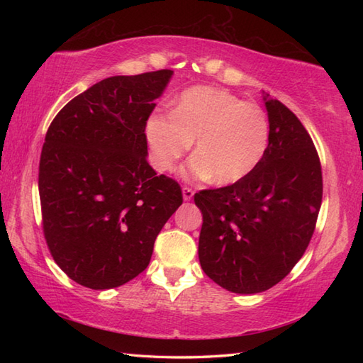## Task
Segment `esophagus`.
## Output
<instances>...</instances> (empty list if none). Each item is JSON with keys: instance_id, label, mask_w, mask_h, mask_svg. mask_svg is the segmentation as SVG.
<instances>
[{"instance_id": "34e87169", "label": "esophagus", "mask_w": 363, "mask_h": 363, "mask_svg": "<svg viewBox=\"0 0 363 363\" xmlns=\"http://www.w3.org/2000/svg\"><path fill=\"white\" fill-rule=\"evenodd\" d=\"M194 195H195V191L191 190L190 187H182V196H184V199H186V201H190V199L194 198Z\"/></svg>"}]
</instances>
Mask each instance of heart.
I'll use <instances>...</instances> for the list:
<instances>
[{
  "label": "heart",
  "instance_id": "1",
  "mask_svg": "<svg viewBox=\"0 0 363 363\" xmlns=\"http://www.w3.org/2000/svg\"><path fill=\"white\" fill-rule=\"evenodd\" d=\"M268 138L269 123L260 106L209 86L186 90L172 113H154L146 123L154 168L172 172L195 140L196 154L184 167V177H211L218 186L248 176L264 157Z\"/></svg>",
  "mask_w": 363,
  "mask_h": 363
}]
</instances>
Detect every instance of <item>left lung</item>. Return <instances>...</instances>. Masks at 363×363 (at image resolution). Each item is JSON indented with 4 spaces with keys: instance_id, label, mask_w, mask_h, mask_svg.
<instances>
[{
    "instance_id": "left-lung-1",
    "label": "left lung",
    "mask_w": 363,
    "mask_h": 363,
    "mask_svg": "<svg viewBox=\"0 0 363 363\" xmlns=\"http://www.w3.org/2000/svg\"><path fill=\"white\" fill-rule=\"evenodd\" d=\"M267 99V98H265ZM264 157L242 181L199 190V264L220 287L259 293L287 276L311 243L323 199L317 148L287 106L267 99Z\"/></svg>"
}]
</instances>
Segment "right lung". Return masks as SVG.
<instances>
[{"label": "right lung", "instance_id": "obj_1", "mask_svg": "<svg viewBox=\"0 0 363 363\" xmlns=\"http://www.w3.org/2000/svg\"><path fill=\"white\" fill-rule=\"evenodd\" d=\"M172 74L99 81L46 130L38 164L43 235L54 262L84 287H120L140 274L182 204L179 184L146 160V121Z\"/></svg>", "mask_w": 363, "mask_h": 363}]
</instances>
